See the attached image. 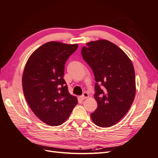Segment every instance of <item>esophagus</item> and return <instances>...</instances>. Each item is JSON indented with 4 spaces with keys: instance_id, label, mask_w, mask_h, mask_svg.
<instances>
[{
    "instance_id": "1",
    "label": "esophagus",
    "mask_w": 158,
    "mask_h": 158,
    "mask_svg": "<svg viewBox=\"0 0 158 158\" xmlns=\"http://www.w3.org/2000/svg\"><path fill=\"white\" fill-rule=\"evenodd\" d=\"M88 97H89V95H88L87 93V92H84L83 94V95L79 97V98L81 99V100H84V99H85L86 98H87Z\"/></svg>"
}]
</instances>
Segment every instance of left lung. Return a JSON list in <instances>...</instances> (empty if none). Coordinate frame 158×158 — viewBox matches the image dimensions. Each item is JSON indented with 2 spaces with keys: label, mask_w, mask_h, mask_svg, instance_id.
Listing matches in <instances>:
<instances>
[{
  "label": "left lung",
  "mask_w": 158,
  "mask_h": 158,
  "mask_svg": "<svg viewBox=\"0 0 158 158\" xmlns=\"http://www.w3.org/2000/svg\"><path fill=\"white\" fill-rule=\"evenodd\" d=\"M81 55L96 81L94 98L98 108L91 114V118L98 126H112L127 114L135 98L133 64L119 47L107 40L87 43Z\"/></svg>",
  "instance_id": "1"
}]
</instances>
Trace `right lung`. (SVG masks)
Wrapping results in <instances>:
<instances>
[{"instance_id": "1", "label": "right lung", "mask_w": 158, "mask_h": 158, "mask_svg": "<svg viewBox=\"0 0 158 158\" xmlns=\"http://www.w3.org/2000/svg\"><path fill=\"white\" fill-rule=\"evenodd\" d=\"M77 47V44L48 42L35 51L26 63L24 95L35 115L48 125H61L77 104L63 79L64 64Z\"/></svg>"}]
</instances>
